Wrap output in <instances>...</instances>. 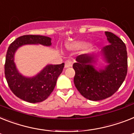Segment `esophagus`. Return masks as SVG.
<instances>
[{
    "instance_id": "34e87169",
    "label": "esophagus",
    "mask_w": 134,
    "mask_h": 134,
    "mask_svg": "<svg viewBox=\"0 0 134 134\" xmlns=\"http://www.w3.org/2000/svg\"><path fill=\"white\" fill-rule=\"evenodd\" d=\"M72 66V61L70 60H66L65 63V68H67V67H71Z\"/></svg>"
}]
</instances>
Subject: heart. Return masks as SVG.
<instances>
[{
  "instance_id": "b5f03b06",
  "label": "heart",
  "mask_w": 134,
  "mask_h": 134,
  "mask_svg": "<svg viewBox=\"0 0 134 134\" xmlns=\"http://www.w3.org/2000/svg\"><path fill=\"white\" fill-rule=\"evenodd\" d=\"M87 44L85 42H71V43H68L67 44V47L69 49H78L81 48V47H83L86 46Z\"/></svg>"
}]
</instances>
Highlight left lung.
I'll list each match as a JSON object with an SVG mask.
<instances>
[{"label": "left lung", "instance_id": "8db88e82", "mask_svg": "<svg viewBox=\"0 0 134 134\" xmlns=\"http://www.w3.org/2000/svg\"><path fill=\"white\" fill-rule=\"evenodd\" d=\"M109 42L102 50L107 65L98 71L92 64L94 56L82 54L73 65L75 70L74 82L80 94L90 100H100L111 96L120 88L127 73V52L121 39L105 31Z\"/></svg>", "mask_w": 134, "mask_h": 134}]
</instances>
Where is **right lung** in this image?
<instances>
[{
  "label": "right lung",
  "instance_id": "right-lung-1",
  "mask_svg": "<svg viewBox=\"0 0 134 134\" xmlns=\"http://www.w3.org/2000/svg\"><path fill=\"white\" fill-rule=\"evenodd\" d=\"M51 38L40 35H25L18 37L8 47L5 64V75L12 92L19 98L31 103L46 100L53 92L56 81L63 71L65 63L48 65L31 78L23 76L17 70L14 63V54L25 44H52Z\"/></svg>",
  "mask_w": 134,
  "mask_h": 134
}]
</instances>
